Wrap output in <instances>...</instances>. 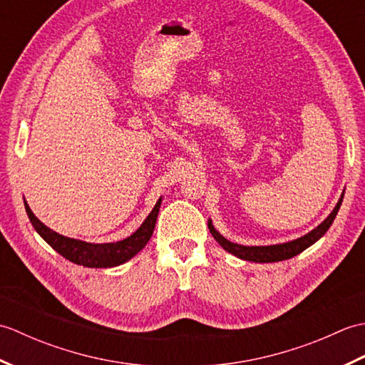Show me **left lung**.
Instances as JSON below:
<instances>
[{"label":"left lung","instance_id":"1","mask_svg":"<svg viewBox=\"0 0 365 365\" xmlns=\"http://www.w3.org/2000/svg\"><path fill=\"white\" fill-rule=\"evenodd\" d=\"M344 195H345V191L342 192V196H340L337 205L334 207V210L329 213L328 218L324 220L322 224H319V226L309 232V234L302 235L297 240H292V242H287V243L269 245V246H243L238 243H232L227 238H224L220 232L213 227L212 220H208V229H210V234L213 235L216 242H218L227 252L235 255V257H238V259L247 260V262H255V263H269V262L287 260V259L294 257V255H298L304 250H307L309 246H312L315 242H319V240L324 234H327L328 229L331 227L332 221L336 220V215L339 212L340 205H342Z\"/></svg>","mask_w":365,"mask_h":365}]
</instances>
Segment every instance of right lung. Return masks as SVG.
<instances>
[{"mask_svg": "<svg viewBox=\"0 0 365 365\" xmlns=\"http://www.w3.org/2000/svg\"><path fill=\"white\" fill-rule=\"evenodd\" d=\"M160 205L161 197L152 208L149 216H147L144 222L139 226V229L133 232L130 237L120 240V242L88 243L81 242V240L64 237L58 234V232L51 230L50 227H46L45 224L41 220H37V216L31 212V208L25 200L28 218L37 234L41 235L54 251L63 255V257L76 263V265H83L88 268H113L128 262L131 257H135V255L147 245V242H149L153 234Z\"/></svg>", "mask_w": 365, "mask_h": 365, "instance_id": "right-lung-1", "label": "right lung"}]
</instances>
